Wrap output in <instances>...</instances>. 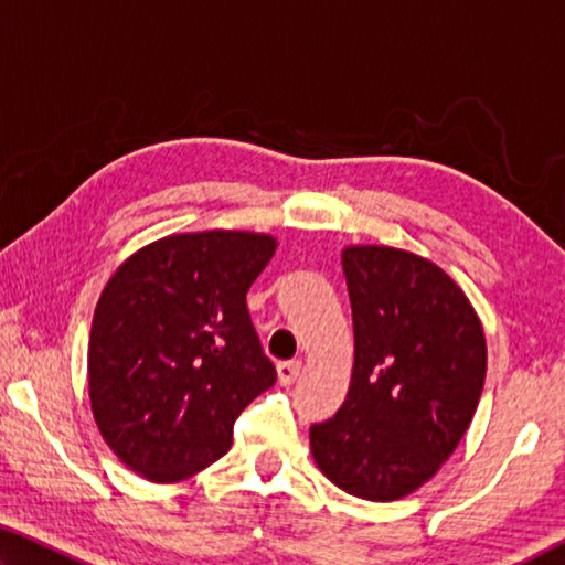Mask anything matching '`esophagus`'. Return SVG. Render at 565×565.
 I'll return each mask as SVG.
<instances>
[{
    "label": "esophagus",
    "mask_w": 565,
    "mask_h": 565,
    "mask_svg": "<svg viewBox=\"0 0 565 565\" xmlns=\"http://www.w3.org/2000/svg\"><path fill=\"white\" fill-rule=\"evenodd\" d=\"M301 361H281L279 366H276V374H279V384L281 386H291L296 379L301 374Z\"/></svg>",
    "instance_id": "1"
}]
</instances>
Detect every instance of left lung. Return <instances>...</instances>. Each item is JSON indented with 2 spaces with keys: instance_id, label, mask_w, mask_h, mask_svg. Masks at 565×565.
Returning <instances> with one entry per match:
<instances>
[{
  "instance_id": "1",
  "label": "left lung",
  "mask_w": 565,
  "mask_h": 565,
  "mask_svg": "<svg viewBox=\"0 0 565 565\" xmlns=\"http://www.w3.org/2000/svg\"><path fill=\"white\" fill-rule=\"evenodd\" d=\"M353 374L347 401L313 424L311 454L341 491L404 499L461 441L486 379L471 301L436 264L391 246L343 248Z\"/></svg>"
}]
</instances>
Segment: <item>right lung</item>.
Returning <instances> with one entry per match:
<instances>
[{"mask_svg":"<svg viewBox=\"0 0 565 565\" xmlns=\"http://www.w3.org/2000/svg\"><path fill=\"white\" fill-rule=\"evenodd\" d=\"M274 252L266 234H177L104 286L89 398L104 441L131 471L169 483L212 466L232 448L238 414L276 384L246 309Z\"/></svg>","mask_w":565,"mask_h":565,"instance_id":"1","label":"right lung"}]
</instances>
